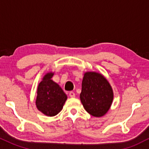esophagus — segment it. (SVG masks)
I'll return each mask as SVG.
<instances>
[{"instance_id":"1","label":"esophagus","mask_w":149,"mask_h":149,"mask_svg":"<svg viewBox=\"0 0 149 149\" xmlns=\"http://www.w3.org/2000/svg\"><path fill=\"white\" fill-rule=\"evenodd\" d=\"M69 97H71V98L75 97V96H76V95H75L74 92H73V91H71V92L69 93Z\"/></svg>"}]
</instances>
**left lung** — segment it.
<instances>
[{
	"mask_svg": "<svg viewBox=\"0 0 149 149\" xmlns=\"http://www.w3.org/2000/svg\"><path fill=\"white\" fill-rule=\"evenodd\" d=\"M80 98L87 112L95 117H102L112 106L114 93L104 75L96 71H86L82 79Z\"/></svg>",
	"mask_w": 149,
	"mask_h": 149,
	"instance_id": "left-lung-1",
	"label": "left lung"
}]
</instances>
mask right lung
<instances>
[{"label": "right lung", "instance_id": "right-lung-1", "mask_svg": "<svg viewBox=\"0 0 149 149\" xmlns=\"http://www.w3.org/2000/svg\"><path fill=\"white\" fill-rule=\"evenodd\" d=\"M54 72H47L37 89V108L47 116H54L62 110L67 96L59 85L52 80Z\"/></svg>", "mask_w": 149, "mask_h": 149}]
</instances>
